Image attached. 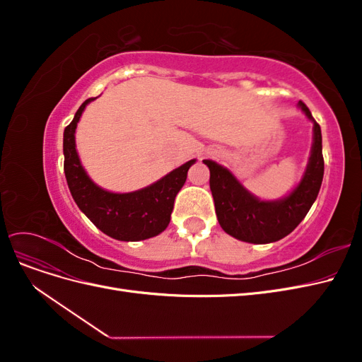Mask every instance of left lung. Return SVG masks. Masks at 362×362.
<instances>
[{"label":"left lung","mask_w":362,"mask_h":362,"mask_svg":"<svg viewBox=\"0 0 362 362\" xmlns=\"http://www.w3.org/2000/svg\"><path fill=\"white\" fill-rule=\"evenodd\" d=\"M302 112L314 124V144L308 168L300 184L281 201H259L243 189L234 175L211 160H204L210 169V189L216 214L223 231L247 243H272L288 235L310 211L323 181L322 131L310 108L299 101Z\"/></svg>","instance_id":"8db88e82"}]
</instances>
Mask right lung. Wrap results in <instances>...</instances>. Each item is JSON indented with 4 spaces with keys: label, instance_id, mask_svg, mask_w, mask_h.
I'll list each match as a JSON object with an SVG mask.
<instances>
[{
    "label": "right lung",
    "instance_id": "1",
    "mask_svg": "<svg viewBox=\"0 0 362 362\" xmlns=\"http://www.w3.org/2000/svg\"><path fill=\"white\" fill-rule=\"evenodd\" d=\"M76 110L72 122L64 128L63 154L64 175L75 204L107 235L122 242H139L156 237L168 228L175 196L187 178V170L196 160H190L149 187L133 193L107 192L87 177L75 149V128L86 105Z\"/></svg>",
    "mask_w": 362,
    "mask_h": 362
}]
</instances>
